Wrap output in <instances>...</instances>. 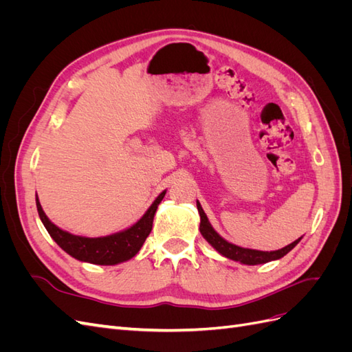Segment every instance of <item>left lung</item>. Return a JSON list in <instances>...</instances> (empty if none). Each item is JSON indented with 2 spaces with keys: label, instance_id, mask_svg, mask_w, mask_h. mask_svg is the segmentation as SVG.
<instances>
[{
  "label": "left lung",
  "instance_id": "left-lung-1",
  "mask_svg": "<svg viewBox=\"0 0 352 352\" xmlns=\"http://www.w3.org/2000/svg\"><path fill=\"white\" fill-rule=\"evenodd\" d=\"M197 208L199 212V217H201V223H199V232L201 235L206 238V241L211 245L212 248H216V251H219L221 255H225V257L230 258V260H235V261H241L243 264H250V265H255V264H264V263H269L273 260H279L282 258L283 255H286L289 252L295 245L301 241L296 239L292 243L286 245L285 248L278 250V251H257V250H248V248H241L238 245H233L228 241L223 239L219 233L212 229V226L210 225V221L206 216L204 210H202L201 204L197 201Z\"/></svg>",
  "mask_w": 352,
  "mask_h": 352
}]
</instances>
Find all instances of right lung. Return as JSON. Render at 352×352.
Instances as JSON below:
<instances>
[{
  "label": "right lung",
  "instance_id": "obj_1",
  "mask_svg": "<svg viewBox=\"0 0 352 352\" xmlns=\"http://www.w3.org/2000/svg\"><path fill=\"white\" fill-rule=\"evenodd\" d=\"M166 195V190L157 197L153 202V206L148 208V211L142 216L141 220H138L133 226L126 229L123 232L114 233L110 236L102 238H85L72 235L69 232L61 230L57 228L54 223H51L50 219L45 216L44 210H42L39 199L36 197V208L39 212V217L44 223L45 229L48 230L50 236L54 239L60 247L65 250L69 255L80 261H87L92 264H101V265H113L117 263H123L126 260H131L141 250L142 243L150 235L153 229V220L157 211V207Z\"/></svg>",
  "mask_w": 352,
  "mask_h": 352
}]
</instances>
